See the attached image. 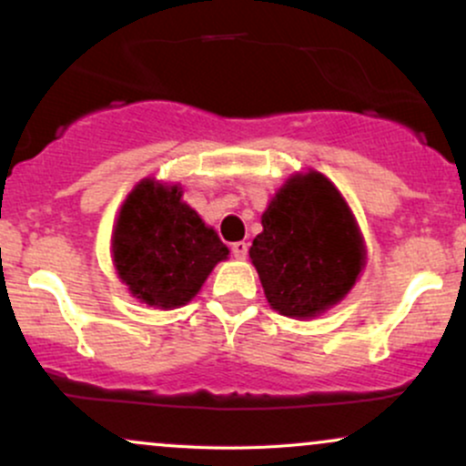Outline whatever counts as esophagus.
<instances>
[{"label":"esophagus","instance_id":"obj_1","mask_svg":"<svg viewBox=\"0 0 466 466\" xmlns=\"http://www.w3.org/2000/svg\"><path fill=\"white\" fill-rule=\"evenodd\" d=\"M248 249H249V245L245 243V240H238V243H234V245H232L234 258H237V260H245V256H248Z\"/></svg>","mask_w":466,"mask_h":466}]
</instances>
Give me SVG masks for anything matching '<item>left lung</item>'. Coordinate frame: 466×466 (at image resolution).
<instances>
[{"mask_svg": "<svg viewBox=\"0 0 466 466\" xmlns=\"http://www.w3.org/2000/svg\"><path fill=\"white\" fill-rule=\"evenodd\" d=\"M249 248L269 307L311 319L339 304L366 267V243L341 192L318 170L291 175Z\"/></svg>", "mask_w": 466, "mask_h": 466, "instance_id": "1", "label": "left lung"}]
</instances>
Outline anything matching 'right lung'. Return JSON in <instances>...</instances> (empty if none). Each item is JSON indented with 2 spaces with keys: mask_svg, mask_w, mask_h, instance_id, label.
Wrapping results in <instances>:
<instances>
[{
  "mask_svg": "<svg viewBox=\"0 0 466 466\" xmlns=\"http://www.w3.org/2000/svg\"><path fill=\"white\" fill-rule=\"evenodd\" d=\"M181 195L179 184L142 179L127 195L111 234L117 278L136 300L164 311L188 304L229 254Z\"/></svg>",
  "mask_w": 466,
  "mask_h": 466,
  "instance_id": "add662e5",
  "label": "right lung"
}]
</instances>
